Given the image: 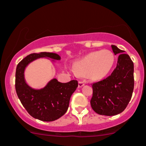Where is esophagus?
Returning a JSON list of instances; mask_svg holds the SVG:
<instances>
[{
    "mask_svg": "<svg viewBox=\"0 0 146 146\" xmlns=\"http://www.w3.org/2000/svg\"><path fill=\"white\" fill-rule=\"evenodd\" d=\"M84 85H85V82H84V81H78V87H79V88H81V87H82Z\"/></svg>",
    "mask_w": 146,
    "mask_h": 146,
    "instance_id": "34e87169",
    "label": "esophagus"
}]
</instances>
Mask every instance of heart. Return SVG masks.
Instances as JSON below:
<instances>
[{"label":"heart","instance_id":"b5f03b06","mask_svg":"<svg viewBox=\"0 0 146 146\" xmlns=\"http://www.w3.org/2000/svg\"><path fill=\"white\" fill-rule=\"evenodd\" d=\"M115 58L108 50L89 53L74 64V70L78 74H88L94 79L107 76L114 66Z\"/></svg>","mask_w":146,"mask_h":146}]
</instances>
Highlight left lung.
<instances>
[{
    "mask_svg": "<svg viewBox=\"0 0 146 146\" xmlns=\"http://www.w3.org/2000/svg\"><path fill=\"white\" fill-rule=\"evenodd\" d=\"M114 54H119L116 68L110 76L92 84L91 106L97 114L114 116L122 112L131 99L134 88V65L128 54L111 45Z\"/></svg>",
    "mask_w": 146,
    "mask_h": 146,
    "instance_id": "left-lung-1",
    "label": "left lung"
}]
</instances>
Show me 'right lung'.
<instances>
[{
    "instance_id": "right-lung-1",
    "label": "right lung",
    "mask_w": 146,
    "mask_h": 146,
    "mask_svg": "<svg viewBox=\"0 0 146 146\" xmlns=\"http://www.w3.org/2000/svg\"><path fill=\"white\" fill-rule=\"evenodd\" d=\"M44 57L60 59L58 54L45 52L27 55L16 67L15 88L23 107L31 116L41 121L52 122L59 119L66 112L70 96L78 84L76 80L60 83L54 78L42 89L35 90L29 86L24 80V69L29 62Z\"/></svg>"
}]
</instances>
